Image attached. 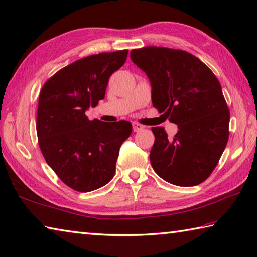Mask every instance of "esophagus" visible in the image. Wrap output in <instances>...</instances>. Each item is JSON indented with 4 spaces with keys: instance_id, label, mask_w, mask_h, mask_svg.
<instances>
[{
    "instance_id": "obj_1",
    "label": "esophagus",
    "mask_w": 257,
    "mask_h": 257,
    "mask_svg": "<svg viewBox=\"0 0 257 257\" xmlns=\"http://www.w3.org/2000/svg\"><path fill=\"white\" fill-rule=\"evenodd\" d=\"M133 129H134V132H141V130L144 129V125H142L141 123L134 122L133 123Z\"/></svg>"
}]
</instances>
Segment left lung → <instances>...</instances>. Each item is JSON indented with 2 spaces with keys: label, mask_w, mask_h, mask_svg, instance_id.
<instances>
[{
  "label": "left lung",
  "mask_w": 257,
  "mask_h": 257,
  "mask_svg": "<svg viewBox=\"0 0 257 257\" xmlns=\"http://www.w3.org/2000/svg\"><path fill=\"white\" fill-rule=\"evenodd\" d=\"M146 73L152 103L177 124L173 139L152 128L149 158L163 180L179 186L202 183L212 173L229 137L230 113L221 85L206 64L188 51L149 46L130 51Z\"/></svg>",
  "instance_id": "1"
}]
</instances>
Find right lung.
I'll use <instances>...</instances> for the list:
<instances>
[{"label":"right lung","mask_w":257,"mask_h":257,"mask_svg":"<svg viewBox=\"0 0 257 257\" xmlns=\"http://www.w3.org/2000/svg\"><path fill=\"white\" fill-rule=\"evenodd\" d=\"M127 55L124 49L78 59L51 76L40 91V151L59 179L78 192H90L112 180L121 144L133 132L128 121L109 123L85 115L104 99L110 76Z\"/></svg>","instance_id":"add662e5"}]
</instances>
